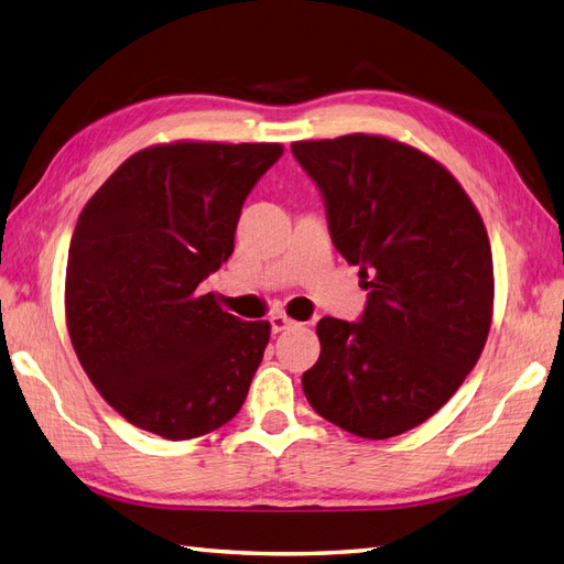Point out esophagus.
Returning a JSON list of instances; mask_svg holds the SVG:
<instances>
[{"instance_id":"esophagus-1","label":"esophagus","mask_w":564,"mask_h":564,"mask_svg":"<svg viewBox=\"0 0 564 564\" xmlns=\"http://www.w3.org/2000/svg\"><path fill=\"white\" fill-rule=\"evenodd\" d=\"M296 324V321H292L290 316H284V314H272L270 316V328H272V333H282V330H286V328H292Z\"/></svg>"}]
</instances>
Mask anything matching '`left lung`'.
Masks as SVG:
<instances>
[{"instance_id": "obj_1", "label": "left lung", "mask_w": 564, "mask_h": 564, "mask_svg": "<svg viewBox=\"0 0 564 564\" xmlns=\"http://www.w3.org/2000/svg\"><path fill=\"white\" fill-rule=\"evenodd\" d=\"M292 153L321 192L333 246L370 280L358 321H318L304 394L343 431L392 438L431 419L485 348L487 228L451 172L411 145L352 133Z\"/></svg>"}]
</instances>
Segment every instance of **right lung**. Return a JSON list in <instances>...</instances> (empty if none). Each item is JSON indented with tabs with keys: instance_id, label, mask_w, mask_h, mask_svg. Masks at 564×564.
Returning <instances> with one entry per match:
<instances>
[{
	"instance_id": "add662e5",
	"label": "right lung",
	"mask_w": 564,
	"mask_h": 564,
	"mask_svg": "<svg viewBox=\"0 0 564 564\" xmlns=\"http://www.w3.org/2000/svg\"><path fill=\"white\" fill-rule=\"evenodd\" d=\"M278 143H170L131 155L77 218L67 330L91 384L133 426L187 441L243 406L270 340L199 284L234 252Z\"/></svg>"
}]
</instances>
